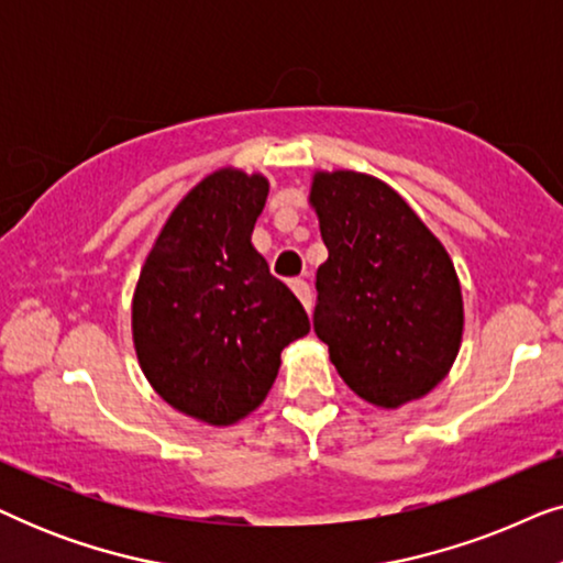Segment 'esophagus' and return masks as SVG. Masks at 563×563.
Masks as SVG:
<instances>
[{
    "instance_id": "1",
    "label": "esophagus",
    "mask_w": 563,
    "mask_h": 563,
    "mask_svg": "<svg viewBox=\"0 0 563 563\" xmlns=\"http://www.w3.org/2000/svg\"><path fill=\"white\" fill-rule=\"evenodd\" d=\"M291 291H295L297 299H299V302H302L305 310L310 312L312 310V289H310V284H307L305 279H295V282H291Z\"/></svg>"
}]
</instances>
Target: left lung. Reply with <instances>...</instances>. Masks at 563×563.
Instances as JSON below:
<instances>
[{
  "label": "left lung",
  "mask_w": 563,
  "mask_h": 563,
  "mask_svg": "<svg viewBox=\"0 0 563 563\" xmlns=\"http://www.w3.org/2000/svg\"><path fill=\"white\" fill-rule=\"evenodd\" d=\"M310 205L328 249L312 325L338 374L384 410L426 397L451 372L464 333L449 251L368 174L318 172Z\"/></svg>",
  "instance_id": "obj_1"
}]
</instances>
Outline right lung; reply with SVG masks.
I'll list each match as a JSON object with an SVG mask.
<instances>
[{
	"label": "right lung",
	"instance_id": "obj_1",
	"mask_svg": "<svg viewBox=\"0 0 563 563\" xmlns=\"http://www.w3.org/2000/svg\"><path fill=\"white\" fill-rule=\"evenodd\" d=\"M266 197L261 174L205 176L168 214L133 295L145 379L207 426H233L256 410L282 351L310 333L305 307L251 243Z\"/></svg>",
	"mask_w": 563,
	"mask_h": 563
}]
</instances>
